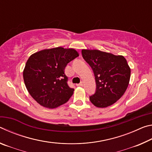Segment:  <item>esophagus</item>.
Returning <instances> with one entry per match:
<instances>
[{
	"label": "esophagus",
	"instance_id": "obj_1",
	"mask_svg": "<svg viewBox=\"0 0 152 152\" xmlns=\"http://www.w3.org/2000/svg\"><path fill=\"white\" fill-rule=\"evenodd\" d=\"M76 86H83V82H81L80 83L77 84H76Z\"/></svg>",
	"mask_w": 152,
	"mask_h": 152
}]
</instances>
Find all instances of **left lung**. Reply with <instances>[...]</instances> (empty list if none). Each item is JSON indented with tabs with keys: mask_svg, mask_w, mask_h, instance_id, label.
<instances>
[{
	"mask_svg": "<svg viewBox=\"0 0 152 152\" xmlns=\"http://www.w3.org/2000/svg\"><path fill=\"white\" fill-rule=\"evenodd\" d=\"M82 57L93 71L96 91L90 96L94 106L104 108L116 102L127 88L131 69L123 56L97 50H82Z\"/></svg>",
	"mask_w": 152,
	"mask_h": 152,
	"instance_id": "1",
	"label": "left lung"
}]
</instances>
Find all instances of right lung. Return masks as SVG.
Listing matches in <instances>:
<instances>
[{
  "mask_svg": "<svg viewBox=\"0 0 152 152\" xmlns=\"http://www.w3.org/2000/svg\"><path fill=\"white\" fill-rule=\"evenodd\" d=\"M79 56L74 49L58 47L33 53L23 70V79L28 92L40 105L53 109L70 99L74 88L68 86L64 73L70 61Z\"/></svg>",
  "mask_w": 152,
  "mask_h": 152,
  "instance_id": "1",
  "label": "right lung"
}]
</instances>
